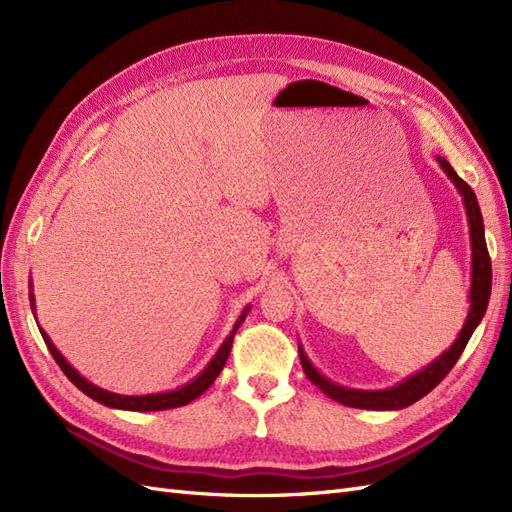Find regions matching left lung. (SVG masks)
<instances>
[{
  "label": "left lung",
  "instance_id": "left-lung-1",
  "mask_svg": "<svg viewBox=\"0 0 512 512\" xmlns=\"http://www.w3.org/2000/svg\"><path fill=\"white\" fill-rule=\"evenodd\" d=\"M438 162L444 168V173L453 179L457 190L461 192L463 203H466L468 220H470V235H472L470 301H472V307H470L468 320H466V324H463L457 342L448 348L438 361H433L429 367L418 371L416 376H412L406 382H401V384L393 386V389H386V391H356V389H344V386H337V384L329 382L327 378H322L312 367V363L305 359V354L299 348L305 376L312 380L324 395L335 399L337 404H344L350 408H365V410H399V408L412 406L414 401H418L429 391L436 389V386L448 376V371H451L455 367V363L459 361L461 352L466 350L470 337L476 329V324L483 320V316L487 312V303H489V294H491V258L487 252L483 215H480L478 200H476V194L470 185L455 173L453 166L448 164L444 158H438Z\"/></svg>",
  "mask_w": 512,
  "mask_h": 512
}]
</instances>
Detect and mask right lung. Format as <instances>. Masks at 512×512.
<instances>
[{
	"label": "right lung",
	"instance_id": "add662e5",
	"mask_svg": "<svg viewBox=\"0 0 512 512\" xmlns=\"http://www.w3.org/2000/svg\"><path fill=\"white\" fill-rule=\"evenodd\" d=\"M29 301H34V294H29ZM247 316V309L239 316V320L235 322V329H232V333L226 337V342L222 344V348L218 350V354L213 356V361L207 365V369L200 374L196 380H192L190 384L181 386V389L177 391H170V393H158V395H138V397H128V395H117V393H108L104 389H98V386H94L91 382H87L85 378H81L79 374H76V369L70 367V363L64 359V356L59 354V350L53 346V342L49 339V335H46L44 331L42 333V339L46 348H49V352L53 354L55 363L61 367V371L68 376V380L76 386V389H81L87 397L100 401V404L104 406H111V408H119V410H134V412H151V410H168V408H179V406H185L190 404V401H194L196 397L203 395L209 386L213 384V380L220 376V371L224 369L226 361H228V354H230V348H232V339H235V333L237 329L241 327V322L245 320Z\"/></svg>",
	"mask_w": 512,
	"mask_h": 512
}]
</instances>
